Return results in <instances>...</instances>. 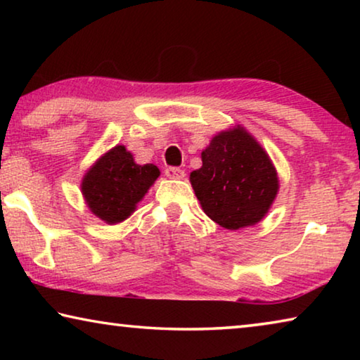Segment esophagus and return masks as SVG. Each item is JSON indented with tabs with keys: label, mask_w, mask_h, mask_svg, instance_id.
<instances>
[{
	"label": "esophagus",
	"mask_w": 360,
	"mask_h": 360,
	"mask_svg": "<svg viewBox=\"0 0 360 360\" xmlns=\"http://www.w3.org/2000/svg\"><path fill=\"white\" fill-rule=\"evenodd\" d=\"M165 174H167V178H169V179H182L184 178V169H181V168H176V167H169V168H167L165 169Z\"/></svg>",
	"instance_id": "1"
}]
</instances>
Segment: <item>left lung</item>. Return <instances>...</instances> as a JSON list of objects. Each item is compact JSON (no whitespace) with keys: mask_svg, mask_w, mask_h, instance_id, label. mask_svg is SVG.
<instances>
[{"mask_svg":"<svg viewBox=\"0 0 360 360\" xmlns=\"http://www.w3.org/2000/svg\"><path fill=\"white\" fill-rule=\"evenodd\" d=\"M191 184L205 214L227 230L260 222L279 191L270 155L245 127L219 131L202 152Z\"/></svg>","mask_w":360,"mask_h":360,"instance_id":"obj_1","label":"left lung"}]
</instances>
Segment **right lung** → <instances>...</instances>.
I'll return each instance as SVG.
<instances>
[{"label": "right lung", "mask_w": 360, "mask_h": 360, "mask_svg": "<svg viewBox=\"0 0 360 360\" xmlns=\"http://www.w3.org/2000/svg\"><path fill=\"white\" fill-rule=\"evenodd\" d=\"M160 176L152 163L138 165L130 150L117 144L87 169L81 182L82 197L92 214L109 225L124 222L136 210Z\"/></svg>", "instance_id": "obj_1"}]
</instances>
